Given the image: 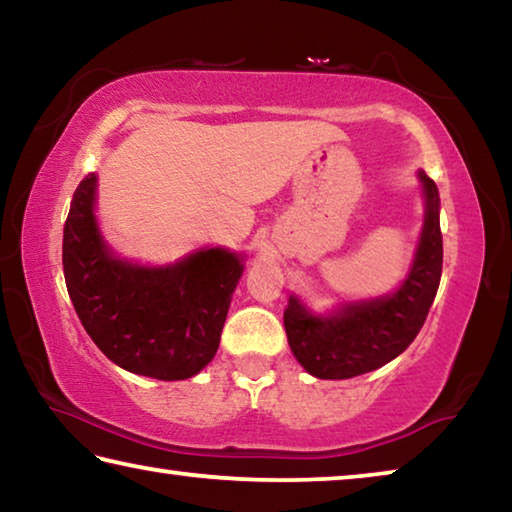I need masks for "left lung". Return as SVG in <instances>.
Returning <instances> with one entry per match:
<instances>
[{
	"instance_id": "obj_1",
	"label": "left lung",
	"mask_w": 512,
	"mask_h": 512,
	"mask_svg": "<svg viewBox=\"0 0 512 512\" xmlns=\"http://www.w3.org/2000/svg\"><path fill=\"white\" fill-rule=\"evenodd\" d=\"M424 187V228L409 277L393 296L357 302L336 316L316 318L289 300L284 329L296 359L318 379H350L393 361L413 343L427 320L443 273V232L438 187L420 171Z\"/></svg>"
}]
</instances>
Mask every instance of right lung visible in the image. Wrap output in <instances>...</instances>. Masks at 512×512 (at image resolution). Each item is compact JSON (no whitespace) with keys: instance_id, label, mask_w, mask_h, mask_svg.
<instances>
[{"instance_id":"1","label":"right lung","mask_w":512,"mask_h":512,"mask_svg":"<svg viewBox=\"0 0 512 512\" xmlns=\"http://www.w3.org/2000/svg\"><path fill=\"white\" fill-rule=\"evenodd\" d=\"M97 176L74 192L63 230V271L85 332L106 357L135 375L187 379L212 361L241 259L201 250L167 268L112 257L94 221Z\"/></svg>"}]
</instances>
